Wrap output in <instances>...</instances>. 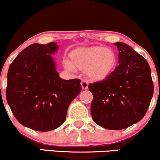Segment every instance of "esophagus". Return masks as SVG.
I'll list each match as a JSON object with an SVG mask.
<instances>
[{"instance_id": "34e87169", "label": "esophagus", "mask_w": 160, "mask_h": 160, "mask_svg": "<svg viewBox=\"0 0 160 160\" xmlns=\"http://www.w3.org/2000/svg\"><path fill=\"white\" fill-rule=\"evenodd\" d=\"M88 82L86 81V80H82L81 81V86H82V89H87L88 88Z\"/></svg>"}]
</instances>
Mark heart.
<instances>
[{"label": "heart", "mask_w": 160, "mask_h": 160, "mask_svg": "<svg viewBox=\"0 0 160 160\" xmlns=\"http://www.w3.org/2000/svg\"><path fill=\"white\" fill-rule=\"evenodd\" d=\"M71 62L66 60L64 63L66 68L84 71L86 76L92 80L107 78L117 62L114 52L101 46L79 48L71 52Z\"/></svg>", "instance_id": "obj_1"}]
</instances>
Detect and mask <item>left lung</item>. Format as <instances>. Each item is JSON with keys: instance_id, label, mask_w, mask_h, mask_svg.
<instances>
[{"instance_id": "obj_1", "label": "left lung", "mask_w": 160, "mask_h": 160, "mask_svg": "<svg viewBox=\"0 0 160 160\" xmlns=\"http://www.w3.org/2000/svg\"><path fill=\"white\" fill-rule=\"evenodd\" d=\"M113 44L119 51V65L105 80L89 84V89L93 95V121L107 129L119 130L144 117L153 95V83L144 57L122 42Z\"/></svg>"}]
</instances>
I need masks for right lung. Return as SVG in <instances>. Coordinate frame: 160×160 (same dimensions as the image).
I'll return each mask as SVG.
<instances>
[{"label":"right lung","instance_id":"right-lung-1","mask_svg":"<svg viewBox=\"0 0 160 160\" xmlns=\"http://www.w3.org/2000/svg\"><path fill=\"white\" fill-rule=\"evenodd\" d=\"M56 42L24 49L7 73V101L22 126L40 132L56 129L65 121L69 104L81 92L78 79L64 80L52 58Z\"/></svg>","mask_w":160,"mask_h":160}]
</instances>
